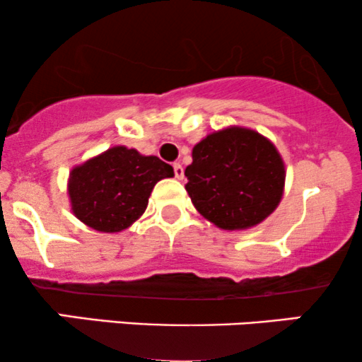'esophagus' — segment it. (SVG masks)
<instances>
[{
	"instance_id": "34e87169",
	"label": "esophagus",
	"mask_w": 362,
	"mask_h": 362,
	"mask_svg": "<svg viewBox=\"0 0 362 362\" xmlns=\"http://www.w3.org/2000/svg\"><path fill=\"white\" fill-rule=\"evenodd\" d=\"M173 169H174V177H176V180H182V176H185V169H182V165L180 163H174Z\"/></svg>"
}]
</instances>
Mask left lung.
<instances>
[{
  "label": "left lung",
  "instance_id": "1",
  "mask_svg": "<svg viewBox=\"0 0 362 362\" xmlns=\"http://www.w3.org/2000/svg\"><path fill=\"white\" fill-rule=\"evenodd\" d=\"M185 176L186 191L199 214L216 227L239 230L261 223L278 206L284 164L269 140L233 127L194 146Z\"/></svg>",
  "mask_w": 362,
  "mask_h": 362
}]
</instances>
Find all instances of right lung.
Returning <instances> with one entry per match:
<instances>
[{"label": "right lung", "mask_w": 362, "mask_h": 362, "mask_svg": "<svg viewBox=\"0 0 362 362\" xmlns=\"http://www.w3.org/2000/svg\"><path fill=\"white\" fill-rule=\"evenodd\" d=\"M173 176L171 165L159 157L122 146L108 148L72 169V211L98 232H120L146 211L156 182Z\"/></svg>", "instance_id": "obj_1"}]
</instances>
